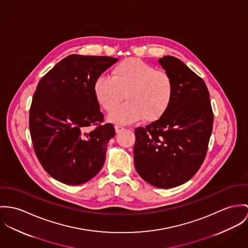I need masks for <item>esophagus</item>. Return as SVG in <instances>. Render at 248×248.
<instances>
[{"instance_id":"obj_1","label":"esophagus","mask_w":248,"mask_h":248,"mask_svg":"<svg viewBox=\"0 0 248 248\" xmlns=\"http://www.w3.org/2000/svg\"><path fill=\"white\" fill-rule=\"evenodd\" d=\"M124 129V127L123 125H120V124H116L115 125V130L117 133H120L121 131H123Z\"/></svg>"}]
</instances>
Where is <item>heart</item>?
Segmentation results:
<instances>
[{"mask_svg":"<svg viewBox=\"0 0 248 248\" xmlns=\"http://www.w3.org/2000/svg\"><path fill=\"white\" fill-rule=\"evenodd\" d=\"M93 91L98 104L111 111L121 101H128L111 112L112 123L126 124L142 118L144 122L159 120L172 102L174 83L170 75L137 58H129L116 64L110 76L96 78Z\"/></svg>","mask_w":248,"mask_h":248,"instance_id":"heart-1","label":"heart"}]
</instances>
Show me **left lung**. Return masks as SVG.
<instances>
[{"mask_svg":"<svg viewBox=\"0 0 248 248\" xmlns=\"http://www.w3.org/2000/svg\"><path fill=\"white\" fill-rule=\"evenodd\" d=\"M159 62L173 80L174 96L159 120L135 129L134 164L145 182L167 189L189 181L203 163L213 111L201 77L173 56Z\"/></svg>","mask_w":248,"mask_h":248,"instance_id":"left-lung-1","label":"left lung"}]
</instances>
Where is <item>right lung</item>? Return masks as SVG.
I'll list each match as a JSON object with an SVG mask.
<instances>
[{"label": "right lung", "instance_id": "1", "mask_svg": "<svg viewBox=\"0 0 248 248\" xmlns=\"http://www.w3.org/2000/svg\"><path fill=\"white\" fill-rule=\"evenodd\" d=\"M118 59L67 56L38 83L29 110L36 156L57 181L69 186L88 182L102 169L107 144L115 136L95 98L96 78ZM89 126H95L89 130Z\"/></svg>", "mask_w": 248, "mask_h": 248}]
</instances>
